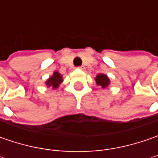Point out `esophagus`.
Segmentation results:
<instances>
[{"instance_id":"obj_1","label":"esophagus","mask_w":158,"mask_h":158,"mask_svg":"<svg viewBox=\"0 0 158 158\" xmlns=\"http://www.w3.org/2000/svg\"><path fill=\"white\" fill-rule=\"evenodd\" d=\"M77 69H84V67H83V66H81V67H78Z\"/></svg>"}]
</instances>
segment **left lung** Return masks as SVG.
Returning <instances> with one entry per match:
<instances>
[{"instance_id":"1","label":"left lung","mask_w":158,"mask_h":158,"mask_svg":"<svg viewBox=\"0 0 158 158\" xmlns=\"http://www.w3.org/2000/svg\"><path fill=\"white\" fill-rule=\"evenodd\" d=\"M95 81L98 86H100L101 88L106 89L110 85V79L109 77L105 75V74H98V76L95 77Z\"/></svg>"}]
</instances>
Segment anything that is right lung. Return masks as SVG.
<instances>
[{
	"mask_svg": "<svg viewBox=\"0 0 158 158\" xmlns=\"http://www.w3.org/2000/svg\"><path fill=\"white\" fill-rule=\"evenodd\" d=\"M62 82H63L62 75L58 71H54L52 76L46 80V85L47 87H52L53 89H56L60 87V84Z\"/></svg>",
	"mask_w": 158,
	"mask_h": 158,
	"instance_id": "1",
	"label": "right lung"
}]
</instances>
